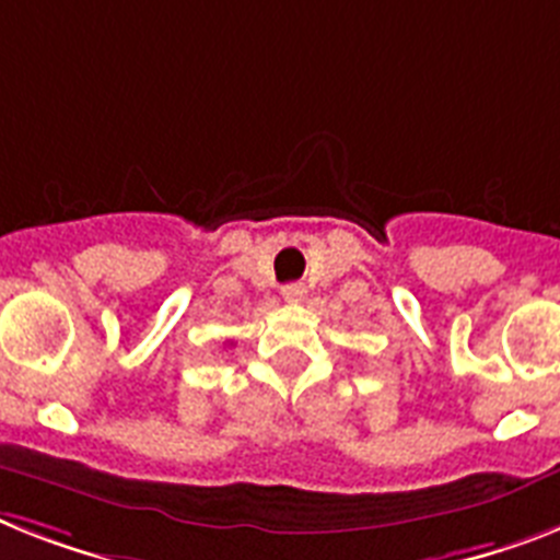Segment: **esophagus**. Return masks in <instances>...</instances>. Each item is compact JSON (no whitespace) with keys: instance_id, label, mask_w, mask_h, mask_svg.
I'll return each mask as SVG.
<instances>
[{"instance_id":"esophagus-1","label":"esophagus","mask_w":560,"mask_h":560,"mask_svg":"<svg viewBox=\"0 0 560 560\" xmlns=\"http://www.w3.org/2000/svg\"><path fill=\"white\" fill-rule=\"evenodd\" d=\"M281 295H284L288 302H302L304 295H307V288L295 281V284H284V288H281Z\"/></svg>"}]
</instances>
